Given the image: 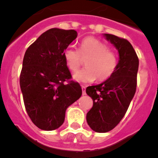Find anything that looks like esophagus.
I'll return each instance as SVG.
<instances>
[{
	"mask_svg": "<svg viewBox=\"0 0 158 158\" xmlns=\"http://www.w3.org/2000/svg\"><path fill=\"white\" fill-rule=\"evenodd\" d=\"M85 89H86V87L85 86V85H82V95H85Z\"/></svg>",
	"mask_w": 158,
	"mask_h": 158,
	"instance_id": "obj_1",
	"label": "esophagus"
}]
</instances>
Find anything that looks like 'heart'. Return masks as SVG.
<instances>
[{
    "label": "heart",
    "instance_id": "heart-1",
    "mask_svg": "<svg viewBox=\"0 0 158 158\" xmlns=\"http://www.w3.org/2000/svg\"><path fill=\"white\" fill-rule=\"evenodd\" d=\"M66 65L75 72L85 60L86 67L73 75V79L82 82H90L97 79L103 82L113 76L118 66L117 53L109 49L108 46L94 37H86L81 41L79 50L69 46L64 50Z\"/></svg>",
    "mask_w": 158,
    "mask_h": 158
}]
</instances>
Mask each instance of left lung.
I'll use <instances>...</instances> for the list:
<instances>
[{"instance_id": "8db88e82", "label": "left lung", "mask_w": 158, "mask_h": 158, "mask_svg": "<svg viewBox=\"0 0 158 158\" xmlns=\"http://www.w3.org/2000/svg\"><path fill=\"white\" fill-rule=\"evenodd\" d=\"M119 53L118 66L111 77L96 85L86 88L93 106L86 114L87 123L95 132L112 130L125 116L135 95L139 60L127 40L105 33Z\"/></svg>"}]
</instances>
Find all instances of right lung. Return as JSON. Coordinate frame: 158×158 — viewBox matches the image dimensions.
<instances>
[{
    "mask_svg": "<svg viewBox=\"0 0 158 158\" xmlns=\"http://www.w3.org/2000/svg\"><path fill=\"white\" fill-rule=\"evenodd\" d=\"M76 37L74 30L52 28L42 33L24 54L20 89L30 118L42 130L60 128L66 109L82 95L80 85L70 80L64 58L65 49Z\"/></svg>",
    "mask_w": 158,
    "mask_h": 158,
    "instance_id": "obj_1",
    "label": "right lung"
}]
</instances>
